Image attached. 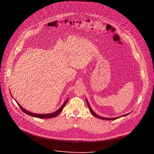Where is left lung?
<instances>
[{"mask_svg": "<svg viewBox=\"0 0 154 154\" xmlns=\"http://www.w3.org/2000/svg\"><path fill=\"white\" fill-rule=\"evenodd\" d=\"M86 102H87V106H88V109H89V110H90V112H91V114L94 116V117H96L97 118H98V119H102V120H115V119H119V118H120V117H125V116H128V114H130L131 113H129V114H125V115H123V116H119V117H115V118H107V117H100V116H98L97 114H96L94 112V110L92 109V108L91 107V106H90V104H89V103H88V100H87V99H86Z\"/></svg>", "mask_w": 154, "mask_h": 154, "instance_id": "obj_1", "label": "left lung"}]
</instances>
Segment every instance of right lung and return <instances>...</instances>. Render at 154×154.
<instances>
[{
  "mask_svg": "<svg viewBox=\"0 0 154 154\" xmlns=\"http://www.w3.org/2000/svg\"><path fill=\"white\" fill-rule=\"evenodd\" d=\"M11 96L12 97V95H11ZM12 98H13V97H12ZM68 100H69V99H67L66 101H65L64 103L62 105V106H61L57 110H56L55 112H53V113H51V114H34V113L30 112L27 111V110L24 109L17 101H16V100H15V101H16V102L17 103L18 106H19V107L20 108V109H21L24 113H26V114H27V115H29V116H32V117H37V118H40V119H48V118L55 117H56L57 116V115L59 114V113L63 110V107H64L65 106H66V103H67Z\"/></svg>",
  "mask_w": 154,
  "mask_h": 154,
  "instance_id": "1",
  "label": "right lung"
}]
</instances>
